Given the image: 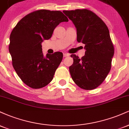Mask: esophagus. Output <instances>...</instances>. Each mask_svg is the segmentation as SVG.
I'll use <instances>...</instances> for the list:
<instances>
[{
	"instance_id": "1",
	"label": "esophagus",
	"mask_w": 129,
	"mask_h": 129,
	"mask_svg": "<svg viewBox=\"0 0 129 129\" xmlns=\"http://www.w3.org/2000/svg\"><path fill=\"white\" fill-rule=\"evenodd\" d=\"M70 56V54H68V53H63V57H68V56Z\"/></svg>"
}]
</instances>
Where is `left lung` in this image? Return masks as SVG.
Here are the masks:
<instances>
[{"instance_id": "8db88e82", "label": "left lung", "mask_w": 129, "mask_h": 129, "mask_svg": "<svg viewBox=\"0 0 129 129\" xmlns=\"http://www.w3.org/2000/svg\"><path fill=\"white\" fill-rule=\"evenodd\" d=\"M77 31V41L85 44V55L79 59L72 54L69 67L74 82L81 88L93 90L104 81L111 69L114 47L106 23L87 9L63 11Z\"/></svg>"}]
</instances>
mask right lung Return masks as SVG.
<instances>
[{
  "instance_id": "add662e5",
  "label": "right lung",
  "mask_w": 129,
  "mask_h": 129,
  "mask_svg": "<svg viewBox=\"0 0 129 129\" xmlns=\"http://www.w3.org/2000/svg\"><path fill=\"white\" fill-rule=\"evenodd\" d=\"M68 21L61 11L41 10L27 14L13 28L9 51L16 72L28 86L41 88L52 81L63 54L57 51L44 56L41 44L51 38L60 22Z\"/></svg>"
}]
</instances>
